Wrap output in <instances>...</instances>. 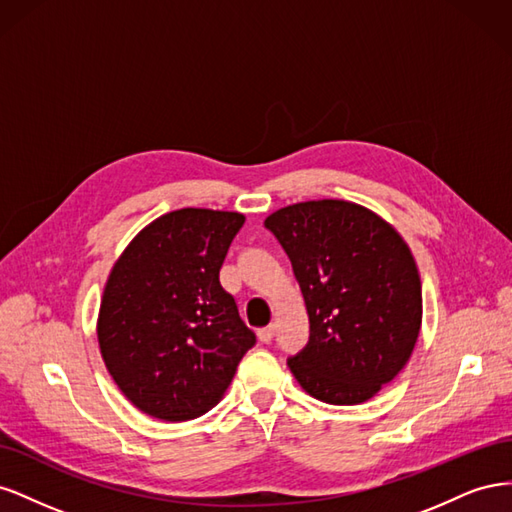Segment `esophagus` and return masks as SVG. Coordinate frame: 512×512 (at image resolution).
Masks as SVG:
<instances>
[{"label":"esophagus","mask_w":512,"mask_h":512,"mask_svg":"<svg viewBox=\"0 0 512 512\" xmlns=\"http://www.w3.org/2000/svg\"><path fill=\"white\" fill-rule=\"evenodd\" d=\"M273 335H275V327H265V329L258 331V339H260L262 344H269L271 339H273Z\"/></svg>","instance_id":"esophagus-1"}]
</instances>
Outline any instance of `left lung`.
Instances as JSON below:
<instances>
[{"instance_id": "left-lung-1", "label": "left lung", "mask_w": 512, "mask_h": 512, "mask_svg": "<svg viewBox=\"0 0 512 512\" xmlns=\"http://www.w3.org/2000/svg\"><path fill=\"white\" fill-rule=\"evenodd\" d=\"M301 286L309 342L288 359L303 389L354 406L389 384L414 350L423 292L410 247L380 215L348 200H307L271 213Z\"/></svg>"}]
</instances>
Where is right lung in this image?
Instances as JSON below:
<instances>
[{"label":"right lung","instance_id":"right-lung-1","mask_svg":"<svg viewBox=\"0 0 512 512\" xmlns=\"http://www.w3.org/2000/svg\"><path fill=\"white\" fill-rule=\"evenodd\" d=\"M245 218L179 209L145 226L104 286L98 342L104 365L132 404L160 421L209 412L256 344L220 284Z\"/></svg>","mask_w":512,"mask_h":512}]
</instances>
